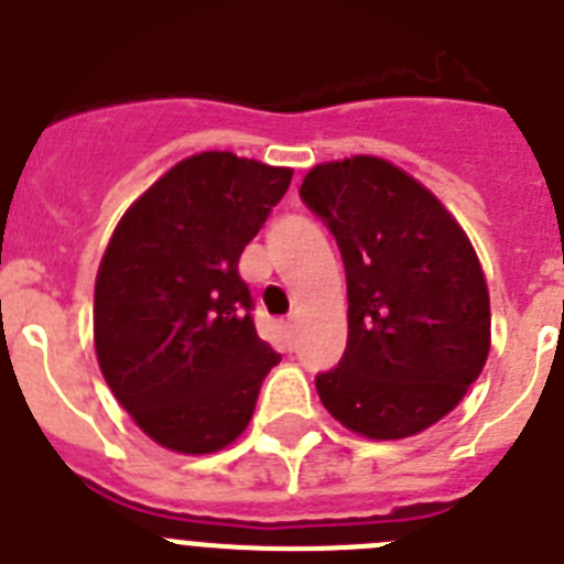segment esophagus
I'll list each match as a JSON object with an SVG mask.
<instances>
[{
	"instance_id": "obj_1",
	"label": "esophagus",
	"mask_w": 564,
	"mask_h": 564,
	"mask_svg": "<svg viewBox=\"0 0 564 564\" xmlns=\"http://www.w3.org/2000/svg\"><path fill=\"white\" fill-rule=\"evenodd\" d=\"M293 333H296V322H293V318H288V322H285V338H288V341H293Z\"/></svg>"
}]
</instances>
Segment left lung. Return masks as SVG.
<instances>
[{
  "instance_id": "8db88e82",
  "label": "left lung",
  "mask_w": 564,
  "mask_h": 564,
  "mask_svg": "<svg viewBox=\"0 0 564 564\" xmlns=\"http://www.w3.org/2000/svg\"><path fill=\"white\" fill-rule=\"evenodd\" d=\"M299 197L330 228L347 273V350L316 376L325 410L372 441L430 430L491 347L486 276L466 231L430 188L372 154L318 163Z\"/></svg>"
}]
</instances>
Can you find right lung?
I'll return each mask as SVG.
<instances>
[{"instance_id": "right-lung-1", "label": "right lung", "mask_w": 564, "mask_h": 564, "mask_svg": "<svg viewBox=\"0 0 564 564\" xmlns=\"http://www.w3.org/2000/svg\"><path fill=\"white\" fill-rule=\"evenodd\" d=\"M293 172L192 154L127 208L96 279V352L109 390L166 449L208 455L246 432L279 352L257 336L237 265Z\"/></svg>"}]
</instances>
